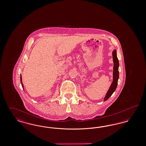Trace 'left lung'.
<instances>
[{"mask_svg": "<svg viewBox=\"0 0 146 146\" xmlns=\"http://www.w3.org/2000/svg\"><path fill=\"white\" fill-rule=\"evenodd\" d=\"M113 59L114 62V67H113V80L111 83V85L108 91L106 96L104 97V101L107 100L111 96L115 90L117 84H118V78H119V61L118 57L117 56V51L114 50L113 52Z\"/></svg>", "mask_w": 146, "mask_h": 146, "instance_id": "obj_1", "label": "left lung"}]
</instances>
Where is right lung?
Wrapping results in <instances>:
<instances>
[{"label":"right lung","mask_w":146,"mask_h":146,"mask_svg":"<svg viewBox=\"0 0 146 146\" xmlns=\"http://www.w3.org/2000/svg\"><path fill=\"white\" fill-rule=\"evenodd\" d=\"M20 79H21V85H22V88H23V84L22 83V77H21H21H20Z\"/></svg>","instance_id":"add662e5"}]
</instances>
